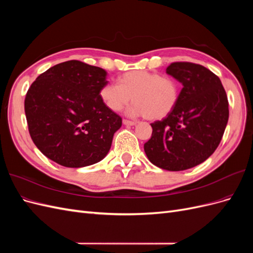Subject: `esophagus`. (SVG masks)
<instances>
[{
    "label": "esophagus",
    "instance_id": "34e87169",
    "mask_svg": "<svg viewBox=\"0 0 253 253\" xmlns=\"http://www.w3.org/2000/svg\"><path fill=\"white\" fill-rule=\"evenodd\" d=\"M122 124H124L125 126H136V125H137V122H135V121H131V120H126V119H124V120H122Z\"/></svg>",
    "mask_w": 253,
    "mask_h": 253
}]
</instances>
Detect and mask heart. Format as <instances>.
I'll list each match as a JSON object with an SVG mask.
<instances>
[{"label":"heart","mask_w":253,"mask_h":253,"mask_svg":"<svg viewBox=\"0 0 253 253\" xmlns=\"http://www.w3.org/2000/svg\"><path fill=\"white\" fill-rule=\"evenodd\" d=\"M179 83L171 77L148 71H132L118 78V84L106 83L99 96L106 108L120 112L132 100L128 114L147 116L150 120L167 117L178 103Z\"/></svg>","instance_id":"heart-1"}]
</instances>
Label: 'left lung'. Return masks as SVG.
<instances>
[{"instance_id": "8db88e82", "label": "left lung", "mask_w": 253, "mask_h": 253, "mask_svg": "<svg viewBox=\"0 0 253 253\" xmlns=\"http://www.w3.org/2000/svg\"><path fill=\"white\" fill-rule=\"evenodd\" d=\"M167 74L182 84L179 100L155 121L145 155L160 169L183 171L204 163L216 150L229 118L228 99L219 78L203 65L175 62Z\"/></svg>"}]
</instances>
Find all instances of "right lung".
<instances>
[{"mask_svg": "<svg viewBox=\"0 0 253 253\" xmlns=\"http://www.w3.org/2000/svg\"><path fill=\"white\" fill-rule=\"evenodd\" d=\"M103 68L71 60L52 66L30 85L24 102L29 134L43 154L63 167L102 160L122 120L102 102Z\"/></svg>", "mask_w": 253, "mask_h": 253, "instance_id": "add662e5", "label": "right lung"}]
</instances>
